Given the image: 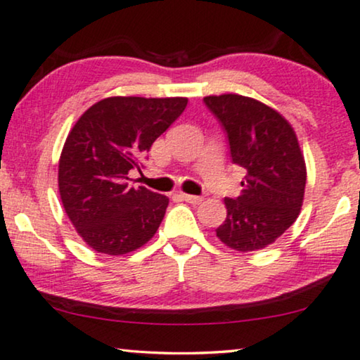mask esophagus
<instances>
[{"label":"esophagus","mask_w":360,"mask_h":360,"mask_svg":"<svg viewBox=\"0 0 360 360\" xmlns=\"http://www.w3.org/2000/svg\"><path fill=\"white\" fill-rule=\"evenodd\" d=\"M181 197H182V199H184L186 202H191V204H200V202L204 200V197H200V195L184 194V192H181Z\"/></svg>","instance_id":"esophagus-1"}]
</instances>
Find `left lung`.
Returning a JSON list of instances; mask_svg holds the SVG:
<instances>
[{
  "mask_svg": "<svg viewBox=\"0 0 360 360\" xmlns=\"http://www.w3.org/2000/svg\"><path fill=\"white\" fill-rule=\"evenodd\" d=\"M204 103L225 130L231 161L246 171L241 194L225 197L217 236L236 251L262 250L300 214L307 168L297 135L277 110L246 96H207Z\"/></svg>",
  "mask_w": 360,
  "mask_h": 360,
  "instance_id": "1",
  "label": "left lung"
}]
</instances>
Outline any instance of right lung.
I'll list each match as a JSON object with an SVG mask.
<instances>
[{"label":"right lung","mask_w":360,"mask_h":360,"mask_svg":"<svg viewBox=\"0 0 360 360\" xmlns=\"http://www.w3.org/2000/svg\"><path fill=\"white\" fill-rule=\"evenodd\" d=\"M187 105L186 98H108L78 119L58 163L62 204L86 245L104 255L135 251L151 240L169 199L129 173L143 168L153 141Z\"/></svg>","instance_id":"add662e5"}]
</instances>
